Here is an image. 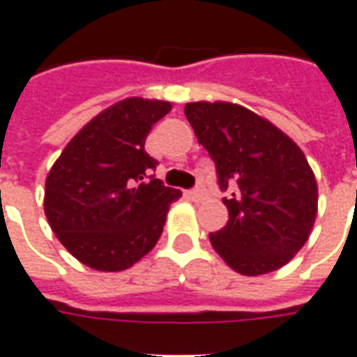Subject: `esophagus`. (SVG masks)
Returning a JSON list of instances; mask_svg holds the SVG:
<instances>
[{
  "label": "esophagus",
  "instance_id": "obj_1",
  "mask_svg": "<svg viewBox=\"0 0 357 357\" xmlns=\"http://www.w3.org/2000/svg\"><path fill=\"white\" fill-rule=\"evenodd\" d=\"M189 195H191V199H193V201H202V199H204V195H206V191H204L202 187H197V189H193Z\"/></svg>",
  "mask_w": 357,
  "mask_h": 357
}]
</instances>
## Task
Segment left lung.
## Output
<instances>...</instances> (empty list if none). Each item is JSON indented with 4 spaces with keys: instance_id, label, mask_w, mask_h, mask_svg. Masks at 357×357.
<instances>
[{
    "instance_id": "8db88e82",
    "label": "left lung",
    "mask_w": 357,
    "mask_h": 357,
    "mask_svg": "<svg viewBox=\"0 0 357 357\" xmlns=\"http://www.w3.org/2000/svg\"><path fill=\"white\" fill-rule=\"evenodd\" d=\"M185 116L216 162L220 187H233L224 199L229 220L210 233L214 250L241 275L283 268L317 216V181L302 149L237 102H187Z\"/></svg>"
}]
</instances>
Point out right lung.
I'll return each instance as SVG.
<instances>
[{
    "label": "right lung",
    "mask_w": 357,
    "mask_h": 357,
    "mask_svg": "<svg viewBox=\"0 0 357 357\" xmlns=\"http://www.w3.org/2000/svg\"><path fill=\"white\" fill-rule=\"evenodd\" d=\"M172 102L128 97L91 118L68 141L45 178L43 210L70 255L97 271H122L160 239L181 191L149 176L153 126Z\"/></svg>",
    "instance_id": "right-lung-1"
}]
</instances>
